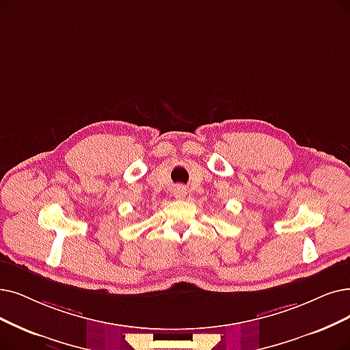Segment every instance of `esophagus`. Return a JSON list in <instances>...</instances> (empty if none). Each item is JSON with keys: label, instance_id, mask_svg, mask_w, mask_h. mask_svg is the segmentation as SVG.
<instances>
[{"label": "esophagus", "instance_id": "obj_1", "mask_svg": "<svg viewBox=\"0 0 350 350\" xmlns=\"http://www.w3.org/2000/svg\"><path fill=\"white\" fill-rule=\"evenodd\" d=\"M174 193H175V198L183 200V198H185V195H187V188H184L183 185H179V187L175 188Z\"/></svg>", "mask_w": 350, "mask_h": 350}]
</instances>
